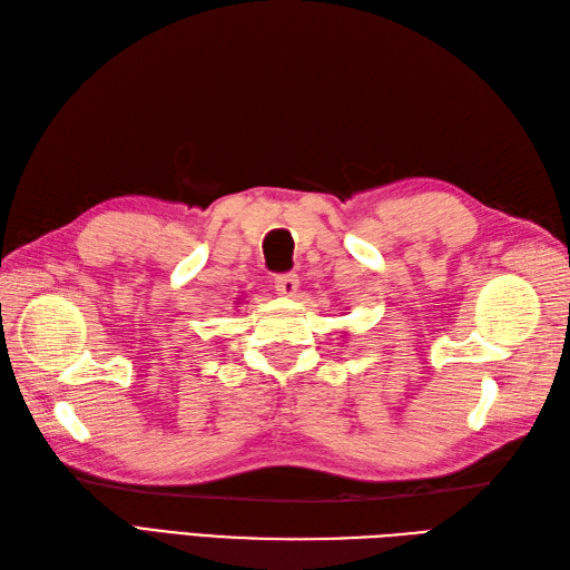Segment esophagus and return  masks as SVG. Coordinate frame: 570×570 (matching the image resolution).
<instances>
[{
    "instance_id": "obj_1",
    "label": "esophagus",
    "mask_w": 570,
    "mask_h": 570,
    "mask_svg": "<svg viewBox=\"0 0 570 570\" xmlns=\"http://www.w3.org/2000/svg\"><path fill=\"white\" fill-rule=\"evenodd\" d=\"M298 286H301V279H298V274H294V272H286V274H276V279H274V288L279 291L282 296H296V291H298Z\"/></svg>"
}]
</instances>
